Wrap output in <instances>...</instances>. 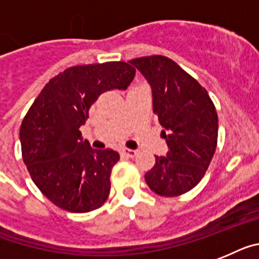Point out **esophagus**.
Listing matches in <instances>:
<instances>
[{
	"label": "esophagus",
	"instance_id": "1",
	"mask_svg": "<svg viewBox=\"0 0 259 259\" xmlns=\"http://www.w3.org/2000/svg\"><path fill=\"white\" fill-rule=\"evenodd\" d=\"M121 153H122V155L127 156V158H134V156L138 154V151H137V150H132V149H122L121 150Z\"/></svg>",
	"mask_w": 259,
	"mask_h": 259
}]
</instances>
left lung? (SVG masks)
<instances>
[{
    "mask_svg": "<svg viewBox=\"0 0 259 259\" xmlns=\"http://www.w3.org/2000/svg\"><path fill=\"white\" fill-rule=\"evenodd\" d=\"M149 81L168 153L155 156L145 175L156 195L174 197L188 192L205 175L217 146L219 118L207 89L167 56L130 60Z\"/></svg>",
    "mask_w": 259,
    "mask_h": 259,
    "instance_id": "8db88e82",
    "label": "left lung"
}]
</instances>
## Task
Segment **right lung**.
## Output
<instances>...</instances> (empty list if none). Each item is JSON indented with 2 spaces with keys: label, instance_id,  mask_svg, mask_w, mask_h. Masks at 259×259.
<instances>
[{
  "label": "right lung",
  "instance_id": "obj_1",
  "mask_svg": "<svg viewBox=\"0 0 259 259\" xmlns=\"http://www.w3.org/2000/svg\"><path fill=\"white\" fill-rule=\"evenodd\" d=\"M134 76L136 69L125 62L69 67L46 84L23 118V162L40 192L62 209L85 213L109 196L119 154L92 149L80 126L101 93L126 89Z\"/></svg>",
  "mask_w": 259,
  "mask_h": 259
}]
</instances>
